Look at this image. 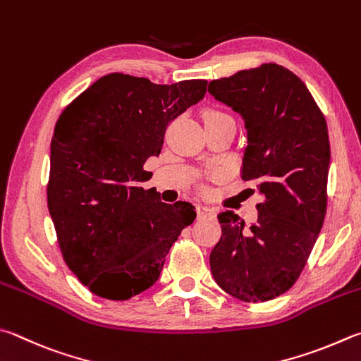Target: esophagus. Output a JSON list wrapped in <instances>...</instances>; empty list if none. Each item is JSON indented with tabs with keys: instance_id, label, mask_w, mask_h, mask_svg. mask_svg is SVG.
<instances>
[{
	"instance_id": "1",
	"label": "esophagus",
	"mask_w": 361,
	"mask_h": 361,
	"mask_svg": "<svg viewBox=\"0 0 361 361\" xmlns=\"http://www.w3.org/2000/svg\"><path fill=\"white\" fill-rule=\"evenodd\" d=\"M195 208H197L199 216H214V214H216L214 208L208 207V205H202V203H199V205L195 207Z\"/></svg>"
}]
</instances>
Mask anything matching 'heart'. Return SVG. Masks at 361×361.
<instances>
[{"label":"heart","mask_w":361,"mask_h":361,"mask_svg":"<svg viewBox=\"0 0 361 361\" xmlns=\"http://www.w3.org/2000/svg\"><path fill=\"white\" fill-rule=\"evenodd\" d=\"M205 120H222V121H233L231 115H227L222 110H216V109H208L205 115H203Z\"/></svg>","instance_id":"1"}]
</instances>
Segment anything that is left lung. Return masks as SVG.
Here are the masks:
<instances>
[{
    "label": "left lung",
    "instance_id": "left-lung-1",
    "mask_svg": "<svg viewBox=\"0 0 361 361\" xmlns=\"http://www.w3.org/2000/svg\"><path fill=\"white\" fill-rule=\"evenodd\" d=\"M216 99L243 115L247 129L241 178L257 183V222L232 212L209 254L222 290L246 303L273 300L297 283L324 226L330 140L322 110L292 71L276 63L212 80Z\"/></svg>",
    "mask_w": 361,
    "mask_h": 361
}]
</instances>
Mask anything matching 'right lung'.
Returning a JSON list of instances; mask_svg holds the SVG:
<instances>
[{
    "label": "right lung",
    "mask_w": 361,
    "mask_h": 361,
    "mask_svg": "<svg viewBox=\"0 0 361 361\" xmlns=\"http://www.w3.org/2000/svg\"><path fill=\"white\" fill-rule=\"evenodd\" d=\"M207 80L156 85L104 75L68 104L50 143L47 205L69 270L91 293L123 301L158 281L170 247L195 219L140 183L170 123L197 104Z\"/></svg>",
    "instance_id": "obj_1"
}]
</instances>
